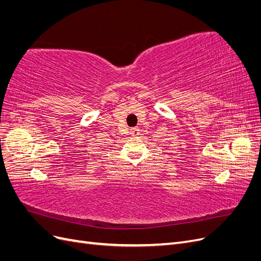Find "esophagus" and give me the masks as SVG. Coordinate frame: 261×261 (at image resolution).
<instances>
[{
	"label": "esophagus",
	"mask_w": 261,
	"mask_h": 261,
	"mask_svg": "<svg viewBox=\"0 0 261 261\" xmlns=\"http://www.w3.org/2000/svg\"><path fill=\"white\" fill-rule=\"evenodd\" d=\"M139 128L138 127H133L132 129H130V134H132V135L133 136H137L138 135V134H139Z\"/></svg>",
	"instance_id": "1"
}]
</instances>
